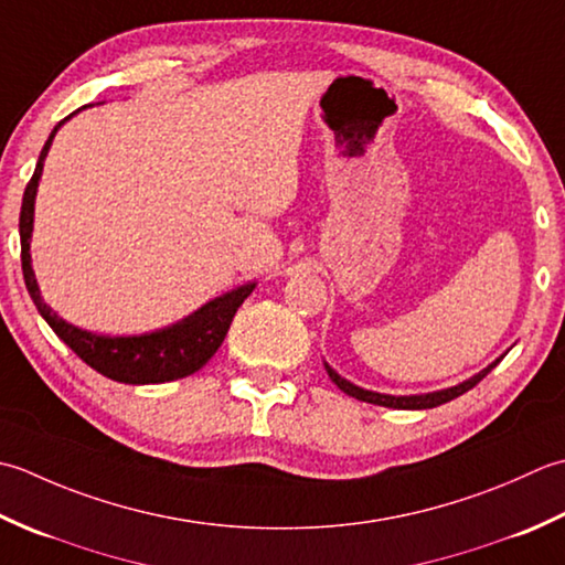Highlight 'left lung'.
Returning <instances> with one entry per match:
<instances>
[{"mask_svg": "<svg viewBox=\"0 0 565 565\" xmlns=\"http://www.w3.org/2000/svg\"><path fill=\"white\" fill-rule=\"evenodd\" d=\"M502 359H504V353L500 355V359H494L488 367H482V371L476 373L473 377L463 380V383H458V385H454V387L436 390V393H424V395H385V393H373V390L359 387V385H353L351 380L341 377L337 371H333V367H331L329 363H324V367H327V373H329V377H331V383L337 385V387L341 390V393H347V395H351V397H355V399H361V402H371V405L393 407V409H431V407L444 405V402H451V399L458 397V395L468 393L470 387H476V385L480 383V380L486 377V375L492 371V367L498 365Z\"/></svg>", "mask_w": 565, "mask_h": 565, "instance_id": "obj_1", "label": "left lung"}]
</instances>
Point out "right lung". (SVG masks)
<instances>
[{"mask_svg":"<svg viewBox=\"0 0 565 565\" xmlns=\"http://www.w3.org/2000/svg\"><path fill=\"white\" fill-rule=\"evenodd\" d=\"M85 109V107H83ZM79 111V109H77ZM65 117L61 124L51 131L49 141H45L43 151L39 156L36 170L26 185L24 200H21V214H19V236H21V268H24L26 290L36 305L39 315L49 321V327L57 333V339L67 343L79 359H83L89 367H95L109 380L126 385H160L170 383V380L188 377L198 373L200 367L212 359L216 349L222 347L228 327L236 309L244 305V299L256 290V280L238 285L234 290L218 295L210 302L194 309L185 319L175 321V324L146 331V333H131V337H109V333H95L87 329H79L63 317H57L53 309L43 302L36 275L31 268V234H33V206H36V192L39 180L43 175L45 156L51 151V143L57 134V129L73 119Z\"/></svg>","mask_w":565,"mask_h":565,"instance_id":"right-lung-1","label":"right lung"}]
</instances>
